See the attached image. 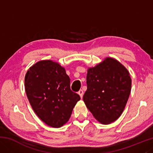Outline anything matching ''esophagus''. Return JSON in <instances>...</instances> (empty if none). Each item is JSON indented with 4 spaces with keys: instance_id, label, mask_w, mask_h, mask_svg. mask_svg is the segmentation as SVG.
Segmentation results:
<instances>
[{
    "instance_id": "obj_1",
    "label": "esophagus",
    "mask_w": 153,
    "mask_h": 153,
    "mask_svg": "<svg viewBox=\"0 0 153 153\" xmlns=\"http://www.w3.org/2000/svg\"><path fill=\"white\" fill-rule=\"evenodd\" d=\"M78 94H79L80 97L82 98V97H83V94H84V92H83V90H82V89L79 90V91H78Z\"/></svg>"
}]
</instances>
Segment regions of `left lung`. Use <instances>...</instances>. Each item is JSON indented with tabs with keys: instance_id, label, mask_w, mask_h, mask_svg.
Segmentation results:
<instances>
[{
	"instance_id": "obj_1",
	"label": "left lung",
	"mask_w": 153,
	"mask_h": 153,
	"mask_svg": "<svg viewBox=\"0 0 153 153\" xmlns=\"http://www.w3.org/2000/svg\"><path fill=\"white\" fill-rule=\"evenodd\" d=\"M86 84L83 100L93 116L102 124L117 120L131 91V79L128 70L115 59L107 58L88 69Z\"/></svg>"
}]
</instances>
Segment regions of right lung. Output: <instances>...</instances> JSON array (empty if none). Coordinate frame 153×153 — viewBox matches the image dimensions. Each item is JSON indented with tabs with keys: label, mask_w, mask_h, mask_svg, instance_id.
<instances>
[{
	"label": "right lung",
	"mask_w": 153,
	"mask_h": 153,
	"mask_svg": "<svg viewBox=\"0 0 153 153\" xmlns=\"http://www.w3.org/2000/svg\"><path fill=\"white\" fill-rule=\"evenodd\" d=\"M25 88L36 115L53 128H60L68 121L80 100L79 95L71 90L65 69L49 60L30 67L25 77Z\"/></svg>",
	"instance_id": "add662e5"
}]
</instances>
